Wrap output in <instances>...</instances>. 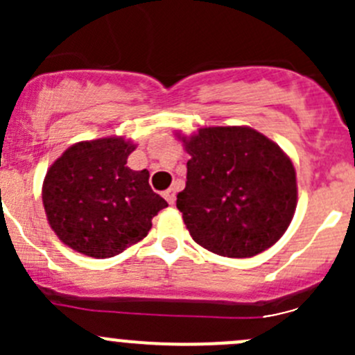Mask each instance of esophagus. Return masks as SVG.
Returning <instances> with one entry per match:
<instances>
[{"label": "esophagus", "instance_id": "1", "mask_svg": "<svg viewBox=\"0 0 355 355\" xmlns=\"http://www.w3.org/2000/svg\"><path fill=\"white\" fill-rule=\"evenodd\" d=\"M164 199L168 200V204H173L175 202V196H177V191L173 187H170L168 191H164Z\"/></svg>", "mask_w": 355, "mask_h": 355}]
</instances>
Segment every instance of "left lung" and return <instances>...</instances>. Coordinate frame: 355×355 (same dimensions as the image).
I'll list each match as a JSON object with an SVG mask.
<instances>
[{"label": "left lung", "instance_id": "1", "mask_svg": "<svg viewBox=\"0 0 355 355\" xmlns=\"http://www.w3.org/2000/svg\"><path fill=\"white\" fill-rule=\"evenodd\" d=\"M187 182L177 207L191 237L225 257H252L288 228L297 206L295 168L250 127H206L180 137Z\"/></svg>", "mask_w": 355, "mask_h": 355}]
</instances>
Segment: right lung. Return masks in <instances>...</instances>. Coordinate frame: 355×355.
<instances>
[{
    "label": "right lung",
    "instance_id": "1",
    "mask_svg": "<svg viewBox=\"0 0 355 355\" xmlns=\"http://www.w3.org/2000/svg\"><path fill=\"white\" fill-rule=\"evenodd\" d=\"M134 149L123 137L77 142L49 166L42 204L63 244L105 259L148 235L168 202L149 187L148 170L127 166Z\"/></svg>",
    "mask_w": 355,
    "mask_h": 355
}]
</instances>
